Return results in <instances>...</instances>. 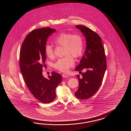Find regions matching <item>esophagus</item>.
I'll return each instance as SVG.
<instances>
[{
  "label": "esophagus",
  "instance_id": "34e87169",
  "mask_svg": "<svg viewBox=\"0 0 131 131\" xmlns=\"http://www.w3.org/2000/svg\"><path fill=\"white\" fill-rule=\"evenodd\" d=\"M62 77H63V78H67V77H68V75H67V74H62Z\"/></svg>",
  "mask_w": 131,
  "mask_h": 131
}]
</instances>
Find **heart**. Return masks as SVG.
I'll return each instance as SVG.
<instances>
[{
  "instance_id": "b5f03b06",
  "label": "heart",
  "mask_w": 131,
  "mask_h": 131,
  "mask_svg": "<svg viewBox=\"0 0 131 131\" xmlns=\"http://www.w3.org/2000/svg\"><path fill=\"white\" fill-rule=\"evenodd\" d=\"M55 45L64 47V58L59 59L53 64V67L57 70L66 72L74 64V58L81 56L83 50V40L80 35L73 34L61 33L52 40ZM45 52L50 59L54 57L53 48L50 45H46L45 47Z\"/></svg>"
}]
</instances>
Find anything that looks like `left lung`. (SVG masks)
<instances>
[{
    "label": "left lung",
    "instance_id": "8db88e82",
    "mask_svg": "<svg viewBox=\"0 0 131 131\" xmlns=\"http://www.w3.org/2000/svg\"><path fill=\"white\" fill-rule=\"evenodd\" d=\"M75 27L81 31L86 40V47L80 64L75 70L81 72L77 76L79 80V89L75 93L76 97L85 100L92 97L100 88L102 83L106 67V59L104 48L100 36L94 31L82 25Z\"/></svg>",
    "mask_w": 131,
    "mask_h": 131
}]
</instances>
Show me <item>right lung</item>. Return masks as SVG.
<instances>
[{
  "mask_svg": "<svg viewBox=\"0 0 131 131\" xmlns=\"http://www.w3.org/2000/svg\"><path fill=\"white\" fill-rule=\"evenodd\" d=\"M55 31L48 27L34 30L26 36L20 50V69L25 83L34 97L43 103L55 99L56 88L62 81L61 75L58 73L52 72L47 79L42 72L46 59L47 39Z\"/></svg>",
  "mask_w": 131,
  "mask_h": 131,
  "instance_id": "add662e5",
  "label": "right lung"
}]
</instances>
